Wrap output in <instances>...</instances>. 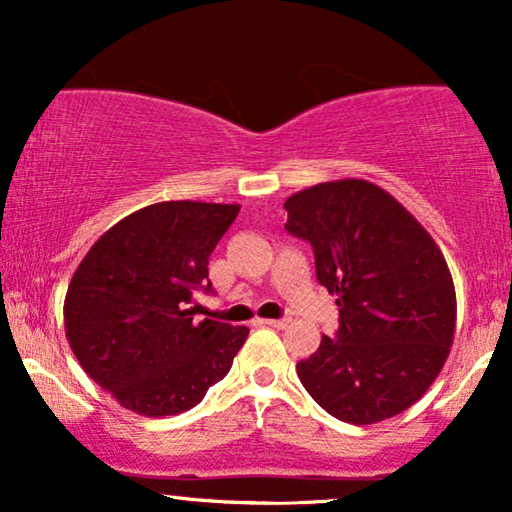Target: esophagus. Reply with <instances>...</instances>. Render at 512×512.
<instances>
[{"label":"esophagus","instance_id":"34e87169","mask_svg":"<svg viewBox=\"0 0 512 512\" xmlns=\"http://www.w3.org/2000/svg\"><path fill=\"white\" fill-rule=\"evenodd\" d=\"M261 324L272 326V328H286L291 324V319H261Z\"/></svg>","mask_w":512,"mask_h":512}]
</instances>
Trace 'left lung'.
<instances>
[{"mask_svg":"<svg viewBox=\"0 0 512 512\" xmlns=\"http://www.w3.org/2000/svg\"><path fill=\"white\" fill-rule=\"evenodd\" d=\"M286 230L312 244L317 279L340 307L335 338L298 363L328 415L366 426L401 415L443 370L457 293L443 251L384 188L338 179L286 198Z\"/></svg>","mask_w":512,"mask_h":512,"instance_id":"1","label":"left lung"}]
</instances>
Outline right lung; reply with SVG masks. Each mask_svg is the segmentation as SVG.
I'll return each instance as SVG.
<instances>
[{
  "label": "right lung",
  "mask_w": 512,
  "mask_h": 512,
  "mask_svg": "<svg viewBox=\"0 0 512 512\" xmlns=\"http://www.w3.org/2000/svg\"><path fill=\"white\" fill-rule=\"evenodd\" d=\"M240 205L170 200L111 226L76 268L65 335L90 380L125 410L179 415L228 375L247 326L193 321L209 256Z\"/></svg>",
  "instance_id": "right-lung-1"
}]
</instances>
